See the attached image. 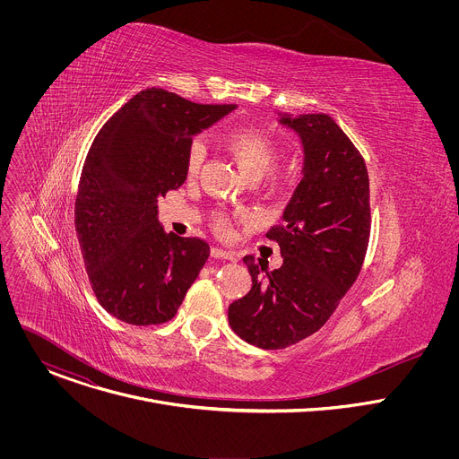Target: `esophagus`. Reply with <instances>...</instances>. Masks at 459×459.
I'll list each match as a JSON object with an SVG mask.
<instances>
[{
	"instance_id": "1",
	"label": "esophagus",
	"mask_w": 459,
	"mask_h": 459,
	"mask_svg": "<svg viewBox=\"0 0 459 459\" xmlns=\"http://www.w3.org/2000/svg\"><path fill=\"white\" fill-rule=\"evenodd\" d=\"M211 255L216 257V259H234V254H232V252H229V250H225V248H220V247H214V248L211 250Z\"/></svg>"
}]
</instances>
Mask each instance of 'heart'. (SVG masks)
Returning <instances> with one entry per match:
<instances>
[{"label": "heart", "instance_id": "obj_1", "mask_svg": "<svg viewBox=\"0 0 459 459\" xmlns=\"http://www.w3.org/2000/svg\"><path fill=\"white\" fill-rule=\"evenodd\" d=\"M221 147L230 154L239 170L250 181L267 176L271 188H280L283 185V174L273 170L280 160L281 149L278 140L273 134H269L267 130L252 125L230 128L221 138ZM204 158L205 151L202 143L194 142L186 152V172L190 176L200 170ZM214 227L220 234H227L230 230V220L225 214H216Z\"/></svg>", "mask_w": 459, "mask_h": 459}]
</instances>
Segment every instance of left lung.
<instances>
[{"instance_id":"left-lung-1","label":"left lung","mask_w":459,"mask_h":459,"mask_svg":"<svg viewBox=\"0 0 459 459\" xmlns=\"http://www.w3.org/2000/svg\"><path fill=\"white\" fill-rule=\"evenodd\" d=\"M281 123L305 151L283 223L267 232L283 265L269 273L245 255L252 289L229 307L232 331L267 351L290 347L329 321L361 271L370 236L368 172L349 136L329 114L283 116Z\"/></svg>"}]
</instances>
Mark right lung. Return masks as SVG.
<instances>
[{
  "mask_svg": "<svg viewBox=\"0 0 459 459\" xmlns=\"http://www.w3.org/2000/svg\"><path fill=\"white\" fill-rule=\"evenodd\" d=\"M234 108L152 87L100 128L78 183L74 225L91 287L114 317L167 323L204 269L209 243L167 234L158 198L186 179L192 136Z\"/></svg>",
  "mask_w": 459,
  "mask_h": 459,
  "instance_id": "obj_1",
  "label": "right lung"
}]
</instances>
